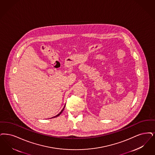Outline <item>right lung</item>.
<instances>
[{
  "label": "right lung",
  "mask_w": 155,
  "mask_h": 155,
  "mask_svg": "<svg viewBox=\"0 0 155 155\" xmlns=\"http://www.w3.org/2000/svg\"><path fill=\"white\" fill-rule=\"evenodd\" d=\"M64 107H65V106H64V108H63V109H62V111H61V112H60V113H59V114H58V115H56V116H55V117H52V118H55V117H58V116H59V115H60V114H61V113H62V112H63V110H64Z\"/></svg>",
  "instance_id": "1"
}]
</instances>
